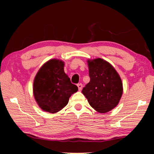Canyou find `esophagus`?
I'll list each match as a JSON object with an SVG mask.
<instances>
[{
	"label": "esophagus",
	"mask_w": 154,
	"mask_h": 154,
	"mask_svg": "<svg viewBox=\"0 0 154 154\" xmlns=\"http://www.w3.org/2000/svg\"><path fill=\"white\" fill-rule=\"evenodd\" d=\"M77 87H78V89H79V90L81 91L82 90L83 85L82 84V83H79V84H77Z\"/></svg>",
	"instance_id": "esophagus-1"
}]
</instances>
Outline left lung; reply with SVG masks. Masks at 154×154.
I'll return each instance as SVG.
<instances>
[{
    "label": "left lung",
    "instance_id": "1",
    "mask_svg": "<svg viewBox=\"0 0 154 154\" xmlns=\"http://www.w3.org/2000/svg\"><path fill=\"white\" fill-rule=\"evenodd\" d=\"M90 81L82 93L92 107L100 113L118 105L123 94L121 77L112 65L102 58L88 60Z\"/></svg>",
    "mask_w": 154,
    "mask_h": 154
}]
</instances>
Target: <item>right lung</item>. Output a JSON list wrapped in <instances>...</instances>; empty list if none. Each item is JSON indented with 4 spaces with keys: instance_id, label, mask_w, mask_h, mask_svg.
Returning <instances> with one entry per match:
<instances>
[{
    "instance_id": "1",
    "label": "right lung",
    "mask_w": 154,
    "mask_h": 154,
    "mask_svg": "<svg viewBox=\"0 0 154 154\" xmlns=\"http://www.w3.org/2000/svg\"><path fill=\"white\" fill-rule=\"evenodd\" d=\"M64 62L59 59L46 62L34 79L33 95L43 111L56 113L69 103L78 88L72 84L64 71Z\"/></svg>"
}]
</instances>
